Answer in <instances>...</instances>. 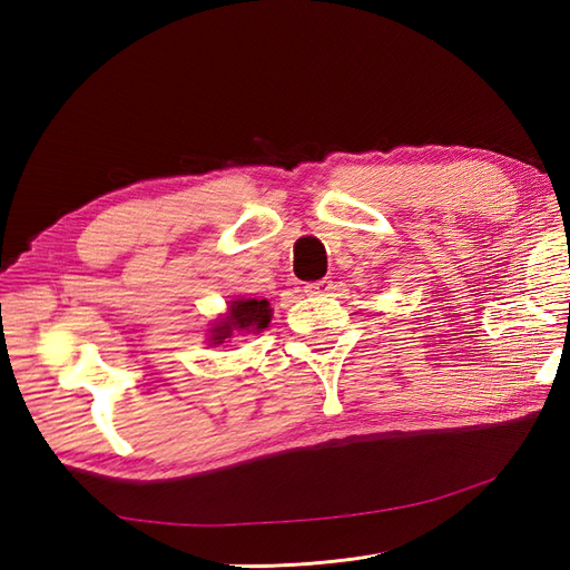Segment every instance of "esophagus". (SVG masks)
Returning a JSON list of instances; mask_svg holds the SVG:
<instances>
[{
    "label": "esophagus",
    "instance_id": "1",
    "mask_svg": "<svg viewBox=\"0 0 570 570\" xmlns=\"http://www.w3.org/2000/svg\"><path fill=\"white\" fill-rule=\"evenodd\" d=\"M304 292H306V295H331V292H333V281L323 278V281H316V283H306Z\"/></svg>",
    "mask_w": 570,
    "mask_h": 570
}]
</instances>
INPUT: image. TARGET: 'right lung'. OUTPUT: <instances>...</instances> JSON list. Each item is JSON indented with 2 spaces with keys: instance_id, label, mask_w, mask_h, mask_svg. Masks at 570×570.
<instances>
[{
  "instance_id": "obj_1",
  "label": "right lung",
  "mask_w": 570,
  "mask_h": 570,
  "mask_svg": "<svg viewBox=\"0 0 570 570\" xmlns=\"http://www.w3.org/2000/svg\"><path fill=\"white\" fill-rule=\"evenodd\" d=\"M273 316V308L268 299H247V297H237L235 302H228V314L220 316L212 325V344H223L233 333H258L268 327Z\"/></svg>"
}]
</instances>
